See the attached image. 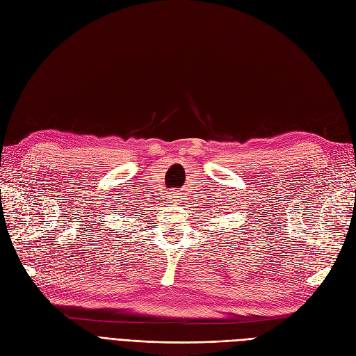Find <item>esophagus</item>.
Masks as SVG:
<instances>
[{"label": "esophagus", "instance_id": "1", "mask_svg": "<svg viewBox=\"0 0 356 356\" xmlns=\"http://www.w3.org/2000/svg\"><path fill=\"white\" fill-rule=\"evenodd\" d=\"M169 199H172L174 202H177V199H178V194H174V193H172V194H169Z\"/></svg>", "mask_w": 356, "mask_h": 356}]
</instances>
